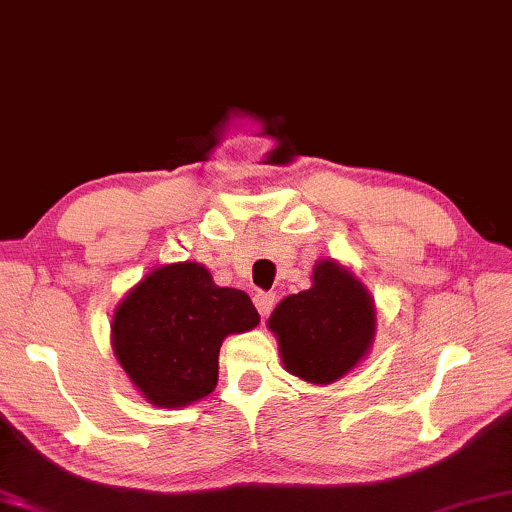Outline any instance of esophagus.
Listing matches in <instances>:
<instances>
[{"mask_svg":"<svg viewBox=\"0 0 512 512\" xmlns=\"http://www.w3.org/2000/svg\"><path fill=\"white\" fill-rule=\"evenodd\" d=\"M274 302L276 295H271V292H257L255 295V306L260 311V316H269V311L274 309Z\"/></svg>","mask_w":512,"mask_h":512,"instance_id":"1","label":"esophagus"}]
</instances>
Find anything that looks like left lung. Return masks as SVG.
<instances>
[{"instance_id": "left-lung-1", "label": "left lung", "mask_w": 512, "mask_h": 512, "mask_svg": "<svg viewBox=\"0 0 512 512\" xmlns=\"http://www.w3.org/2000/svg\"><path fill=\"white\" fill-rule=\"evenodd\" d=\"M285 372L327 386L356 370L377 335L372 292L337 260H318L311 288L288 295L267 320Z\"/></svg>"}]
</instances>
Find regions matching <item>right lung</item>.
<instances>
[{"label": "right lung", "mask_w": 512, "mask_h": 512, "mask_svg": "<svg viewBox=\"0 0 512 512\" xmlns=\"http://www.w3.org/2000/svg\"><path fill=\"white\" fill-rule=\"evenodd\" d=\"M260 325L243 290L220 288L199 262L154 267L114 306L112 351L142 398L177 410L217 386L220 346Z\"/></svg>", "instance_id": "right-lung-1"}]
</instances>
